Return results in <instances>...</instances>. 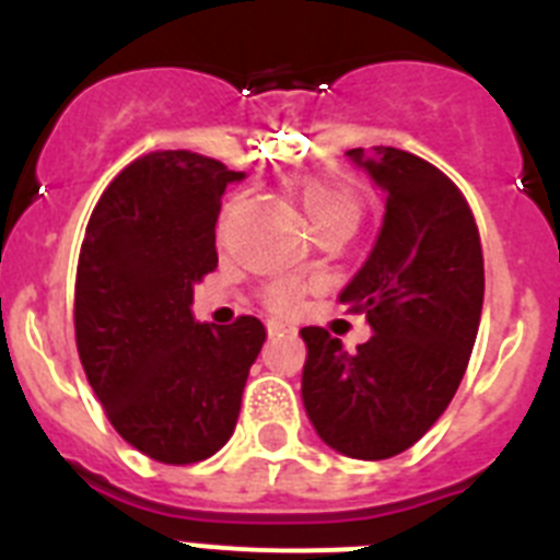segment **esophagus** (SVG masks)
I'll list each match as a JSON object with an SVG mask.
<instances>
[{
	"label": "esophagus",
	"mask_w": 560,
	"mask_h": 560,
	"mask_svg": "<svg viewBox=\"0 0 560 560\" xmlns=\"http://www.w3.org/2000/svg\"><path fill=\"white\" fill-rule=\"evenodd\" d=\"M283 330H294V328H291V325H285V323H277V319H269V336L283 334Z\"/></svg>",
	"instance_id": "34e87169"
}]
</instances>
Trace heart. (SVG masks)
<instances>
[{"mask_svg":"<svg viewBox=\"0 0 560 560\" xmlns=\"http://www.w3.org/2000/svg\"><path fill=\"white\" fill-rule=\"evenodd\" d=\"M303 205L308 212L314 230H325L334 224H359V199L345 185L325 179H311L303 185ZM303 283L296 280H280L266 289V303L277 311H291L300 303Z\"/></svg>","mask_w":560,"mask_h":560,"instance_id":"obj_1","label":"heart"}]
</instances>
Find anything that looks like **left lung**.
I'll use <instances>...</instances> for the list:
<instances>
[{"mask_svg":"<svg viewBox=\"0 0 560 560\" xmlns=\"http://www.w3.org/2000/svg\"><path fill=\"white\" fill-rule=\"evenodd\" d=\"M384 192V221L339 303L373 336L348 353L303 328V404L316 434L345 457L387 459L446 412L479 330L485 269L471 207L446 173L375 145L345 153Z\"/></svg>","mask_w":560,"mask_h":560,"instance_id":"left-lung-1","label":"left lung"}]
</instances>
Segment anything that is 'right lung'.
Wrapping results in <instances>:
<instances>
[{
    "instance_id": "add662e5",
    "label": "right lung",
    "mask_w": 560,
    "mask_h": 560,
    "mask_svg": "<svg viewBox=\"0 0 560 560\" xmlns=\"http://www.w3.org/2000/svg\"><path fill=\"white\" fill-rule=\"evenodd\" d=\"M244 173L190 151L133 160L89 219L75 280V339L112 427L156 463L190 465L232 438L257 316L196 323L192 285L219 266L221 196Z\"/></svg>"
}]
</instances>
